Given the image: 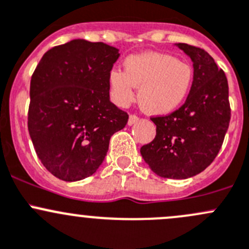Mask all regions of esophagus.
Here are the masks:
<instances>
[{
  "instance_id": "esophagus-1",
  "label": "esophagus",
  "mask_w": 249,
  "mask_h": 249,
  "mask_svg": "<svg viewBox=\"0 0 249 249\" xmlns=\"http://www.w3.org/2000/svg\"><path fill=\"white\" fill-rule=\"evenodd\" d=\"M137 122H139V117H137V115H135V114H131L129 117V120H127V125H130V126H131V125L136 124Z\"/></svg>"
}]
</instances>
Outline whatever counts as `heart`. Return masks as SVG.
<instances>
[{
  "label": "heart",
  "instance_id": "1",
  "mask_svg": "<svg viewBox=\"0 0 249 249\" xmlns=\"http://www.w3.org/2000/svg\"><path fill=\"white\" fill-rule=\"evenodd\" d=\"M194 71L188 62L162 53L131 55L124 61V71L112 70L108 74L110 96L125 107L134 100L139 89L141 108L150 115L175 112L193 84Z\"/></svg>",
  "mask_w": 249,
  "mask_h": 249
}]
</instances>
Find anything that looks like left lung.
Here are the masks:
<instances>
[{"label":"left lung","instance_id":"8db88e82","mask_svg":"<svg viewBox=\"0 0 249 249\" xmlns=\"http://www.w3.org/2000/svg\"><path fill=\"white\" fill-rule=\"evenodd\" d=\"M192 59L194 78L184 105L171 114L150 118L155 139L141 155L153 172L185 179L202 172L219 153L230 123L229 87L224 71L207 52L176 44Z\"/></svg>","mask_w":249,"mask_h":249}]
</instances>
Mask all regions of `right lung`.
I'll list each match as a JSON object with an SVG mask.
<instances>
[{
  "label": "right lung",
  "instance_id": "add662e5",
  "mask_svg": "<svg viewBox=\"0 0 249 249\" xmlns=\"http://www.w3.org/2000/svg\"><path fill=\"white\" fill-rule=\"evenodd\" d=\"M119 49L72 39L49 49L30 84L29 134L37 157L55 177L76 182L104 162L114 132L129 115L109 101L108 74Z\"/></svg>",
  "mask_w": 249,
  "mask_h": 249
}]
</instances>
